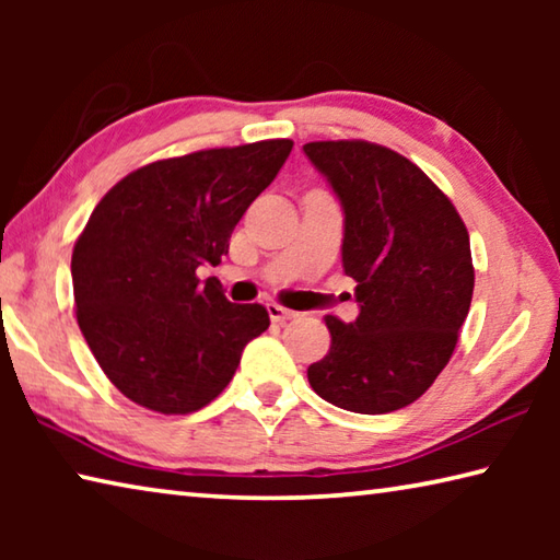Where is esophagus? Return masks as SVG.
<instances>
[{"instance_id": "34e87169", "label": "esophagus", "mask_w": 560, "mask_h": 560, "mask_svg": "<svg viewBox=\"0 0 560 560\" xmlns=\"http://www.w3.org/2000/svg\"><path fill=\"white\" fill-rule=\"evenodd\" d=\"M267 311H269V318L273 320V324H283V320L299 318L296 311H291V308H283V306H279V303H269Z\"/></svg>"}]
</instances>
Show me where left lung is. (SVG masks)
Segmentation results:
<instances>
[{
    "mask_svg": "<svg viewBox=\"0 0 560 560\" xmlns=\"http://www.w3.org/2000/svg\"><path fill=\"white\" fill-rule=\"evenodd\" d=\"M303 153L343 207L340 252L360 306L353 324L326 316L330 348L308 383L350 412L400 410L457 346L474 291L469 232L450 197L390 148L320 140Z\"/></svg>",
    "mask_w": 560,
    "mask_h": 560,
    "instance_id": "obj_1",
    "label": "left lung"
}]
</instances>
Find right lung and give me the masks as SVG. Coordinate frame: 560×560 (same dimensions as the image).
<instances>
[{
	"label": "right lung",
	"instance_id": "add662e5",
	"mask_svg": "<svg viewBox=\"0 0 560 560\" xmlns=\"http://www.w3.org/2000/svg\"><path fill=\"white\" fill-rule=\"evenodd\" d=\"M291 140L212 148L138 167L110 187L73 246L75 318L101 371L140 407L187 415L210 405L252 338L261 303H232L197 269L287 163Z\"/></svg>",
	"mask_w": 560,
	"mask_h": 560
}]
</instances>
